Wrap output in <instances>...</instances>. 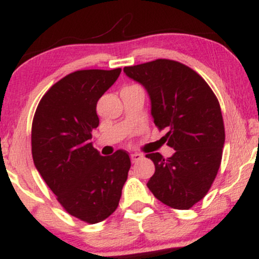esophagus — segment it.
Listing matches in <instances>:
<instances>
[{
	"instance_id": "obj_1",
	"label": "esophagus",
	"mask_w": 259,
	"mask_h": 259,
	"mask_svg": "<svg viewBox=\"0 0 259 259\" xmlns=\"http://www.w3.org/2000/svg\"><path fill=\"white\" fill-rule=\"evenodd\" d=\"M130 158H132V162L133 163H136L138 162V160H140L142 158V154H140V153H132L130 154Z\"/></svg>"
}]
</instances>
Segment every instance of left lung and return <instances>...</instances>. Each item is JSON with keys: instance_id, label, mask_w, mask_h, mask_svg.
Segmentation results:
<instances>
[{"instance_id": "8db88e82", "label": "left lung", "mask_w": 259, "mask_h": 259, "mask_svg": "<svg viewBox=\"0 0 259 259\" xmlns=\"http://www.w3.org/2000/svg\"><path fill=\"white\" fill-rule=\"evenodd\" d=\"M146 89L151 114L175 153L154 163L147 187L157 200L175 209H189L209 191L222 162L225 130L219 101L200 74L180 62L156 59L124 68Z\"/></svg>"}]
</instances>
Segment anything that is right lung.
Listing matches in <instances>:
<instances>
[{"label": "right lung", "instance_id": "add662e5", "mask_svg": "<svg viewBox=\"0 0 259 259\" xmlns=\"http://www.w3.org/2000/svg\"><path fill=\"white\" fill-rule=\"evenodd\" d=\"M121 68L68 74L44 95L31 126L34 164L62 207L96 224L117 209L130 162L126 151L101 156L90 139L99 126L97 101L114 84Z\"/></svg>", "mask_w": 259, "mask_h": 259}]
</instances>
